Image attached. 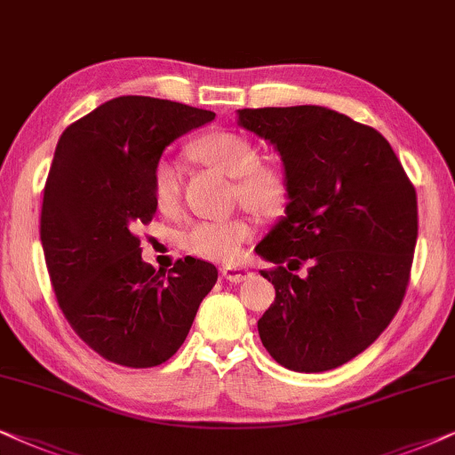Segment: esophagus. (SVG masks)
I'll return each mask as SVG.
<instances>
[{"instance_id": "esophagus-1", "label": "esophagus", "mask_w": 455, "mask_h": 455, "mask_svg": "<svg viewBox=\"0 0 455 455\" xmlns=\"http://www.w3.org/2000/svg\"><path fill=\"white\" fill-rule=\"evenodd\" d=\"M222 275L231 283H243L253 275V272L250 268H243V266H224Z\"/></svg>"}]
</instances>
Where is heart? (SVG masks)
I'll return each instance as SVG.
<instances>
[{
  "mask_svg": "<svg viewBox=\"0 0 455 455\" xmlns=\"http://www.w3.org/2000/svg\"><path fill=\"white\" fill-rule=\"evenodd\" d=\"M199 160L218 172L235 179V191L247 208L259 214H272L283 205L284 174L281 168L258 162V148L241 132L216 131L199 137L191 145ZM180 171L177 162L160 160L154 168V199L162 210H171L179 202ZM251 224L245 220L196 222L183 233V247L199 258L216 262H235L243 245L251 239Z\"/></svg>",
  "mask_w": 455,
  "mask_h": 455,
  "instance_id": "heart-1",
  "label": "heart"
}]
</instances>
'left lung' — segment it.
I'll return each instance as SVG.
<instances>
[{"instance_id": "1", "label": "left lung", "mask_w": 455, "mask_h": 455, "mask_svg": "<svg viewBox=\"0 0 455 455\" xmlns=\"http://www.w3.org/2000/svg\"><path fill=\"white\" fill-rule=\"evenodd\" d=\"M237 123L281 156L289 199L256 247L278 266L262 270L276 298L259 339L289 371H332L377 341L402 306L416 191L379 131L324 106L245 108Z\"/></svg>"}]
</instances>
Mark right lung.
<instances>
[{
    "mask_svg": "<svg viewBox=\"0 0 455 455\" xmlns=\"http://www.w3.org/2000/svg\"><path fill=\"white\" fill-rule=\"evenodd\" d=\"M216 114L143 95L106 101L62 132L44 191L41 243L66 320L114 364L151 368L177 354L214 264L187 256L168 276L141 259L139 224L156 214L164 149Z\"/></svg>",
    "mask_w": 455,
    "mask_h": 455,
    "instance_id": "right-lung-1",
    "label": "right lung"
}]
</instances>
